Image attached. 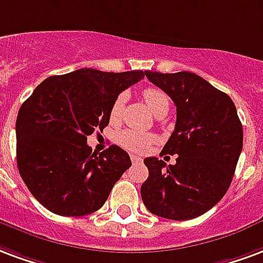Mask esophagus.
Returning a JSON list of instances; mask_svg holds the SVG:
<instances>
[{"mask_svg":"<svg viewBox=\"0 0 263 263\" xmlns=\"http://www.w3.org/2000/svg\"><path fill=\"white\" fill-rule=\"evenodd\" d=\"M131 161L134 163V164H138V163H142V161H143V159L139 156H137V155H131Z\"/></svg>","mask_w":263,"mask_h":263,"instance_id":"esophagus-1","label":"esophagus"}]
</instances>
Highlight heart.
I'll list each match as a JSON object with an SVG mask.
<instances>
[{
  "label": "heart",
  "mask_w": 263,
  "mask_h": 263,
  "mask_svg": "<svg viewBox=\"0 0 263 263\" xmlns=\"http://www.w3.org/2000/svg\"><path fill=\"white\" fill-rule=\"evenodd\" d=\"M143 100L146 102L147 107L151 108L155 116H160L163 112L168 111L170 107V100L166 93L161 89L157 87H147L143 90ZM125 104V95L121 93L116 97V100L112 102L111 110H110V118L112 122L120 120V117L124 110ZM156 142V137L151 134H141V132L131 131V129H124L117 135V143L122 146L126 151L132 152H145L149 149L151 145Z\"/></svg>",
  "instance_id": "1"
}]
</instances>
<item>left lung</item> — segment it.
<instances>
[{"instance_id":"1","label":"left lung","mask_w":263,"mask_h":263,"mask_svg":"<svg viewBox=\"0 0 263 263\" xmlns=\"http://www.w3.org/2000/svg\"><path fill=\"white\" fill-rule=\"evenodd\" d=\"M153 85L177 107L176 128L163 153L178 155L176 164L146 157L149 170L142 201L153 215L190 220L203 215L229 190L242 151V125L234 103L196 73L146 71Z\"/></svg>"}]
</instances>
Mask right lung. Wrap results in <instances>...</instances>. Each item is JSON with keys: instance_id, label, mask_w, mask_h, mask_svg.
Instances as JSON below:
<instances>
[{"instance_id": "right-lung-1", "label": "right lung", "mask_w": 263, "mask_h": 263, "mask_svg": "<svg viewBox=\"0 0 263 263\" xmlns=\"http://www.w3.org/2000/svg\"><path fill=\"white\" fill-rule=\"evenodd\" d=\"M143 77V71L82 68L44 79L21 106L17 170L46 209L85 216L104 205L131 159L117 145L97 155L87 146V137L108 125L116 97Z\"/></svg>"}]
</instances>
